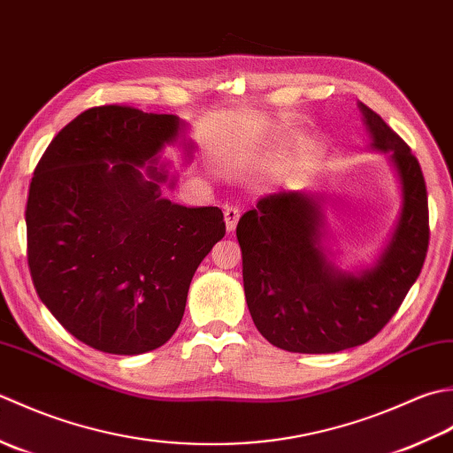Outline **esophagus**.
I'll use <instances>...</instances> for the list:
<instances>
[{
    "mask_svg": "<svg viewBox=\"0 0 453 453\" xmlns=\"http://www.w3.org/2000/svg\"><path fill=\"white\" fill-rule=\"evenodd\" d=\"M238 219H240V211L236 207H225V223H226L228 233H233L236 228Z\"/></svg>",
    "mask_w": 453,
    "mask_h": 453,
    "instance_id": "1",
    "label": "esophagus"
}]
</instances>
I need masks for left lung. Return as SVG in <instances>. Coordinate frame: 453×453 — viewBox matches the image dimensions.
I'll use <instances>...</instances> for the list:
<instances>
[{
    "label": "left lung",
    "mask_w": 453,
    "mask_h": 453,
    "mask_svg": "<svg viewBox=\"0 0 453 453\" xmlns=\"http://www.w3.org/2000/svg\"><path fill=\"white\" fill-rule=\"evenodd\" d=\"M362 111L369 149L389 154L401 183V213L377 260L342 272L326 248L325 197L265 196L240 217L248 311L267 342L288 352L334 354L365 344L401 307L428 250V197L418 160L375 111Z\"/></svg>",
    "instance_id": "8db88e82"
}]
</instances>
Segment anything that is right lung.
<instances>
[{
	"label": "right lung",
	"instance_id": "right-lung-1",
	"mask_svg": "<svg viewBox=\"0 0 453 453\" xmlns=\"http://www.w3.org/2000/svg\"><path fill=\"white\" fill-rule=\"evenodd\" d=\"M175 142L191 158L180 117L101 105L64 127L36 164L25 211L35 289L99 352L136 356L168 342L193 273L225 236L219 207L162 197L160 154Z\"/></svg>",
	"mask_w": 453,
	"mask_h": 453
}]
</instances>
